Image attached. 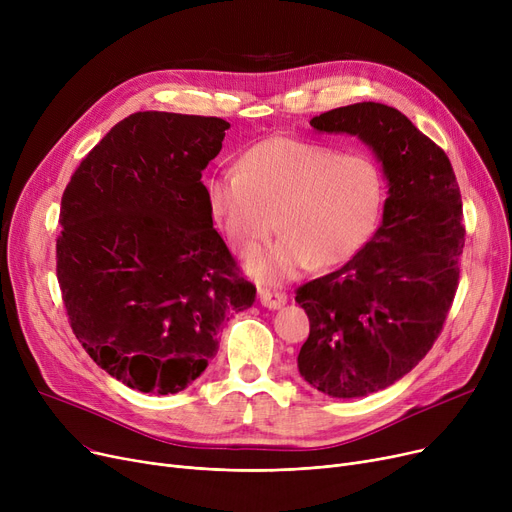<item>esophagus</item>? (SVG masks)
Wrapping results in <instances>:
<instances>
[{
    "label": "esophagus",
    "mask_w": 512,
    "mask_h": 512,
    "mask_svg": "<svg viewBox=\"0 0 512 512\" xmlns=\"http://www.w3.org/2000/svg\"><path fill=\"white\" fill-rule=\"evenodd\" d=\"M259 301L263 307L267 309H280L282 305H286L288 297L284 292L278 290H267V288H259Z\"/></svg>",
    "instance_id": "1"
}]
</instances>
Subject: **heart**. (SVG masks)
Instances as JSON below:
<instances>
[{"label": "heart", "mask_w": 512, "mask_h": 512, "mask_svg": "<svg viewBox=\"0 0 512 512\" xmlns=\"http://www.w3.org/2000/svg\"><path fill=\"white\" fill-rule=\"evenodd\" d=\"M205 201L240 257L255 255L274 228L282 232L249 263L257 282L278 284L311 265L346 263L365 247L378 222L382 176L367 155L272 137L242 153L236 172L211 176Z\"/></svg>", "instance_id": "obj_1"}]
</instances>
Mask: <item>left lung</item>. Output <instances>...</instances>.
<instances>
[{
  "label": "left lung",
  "instance_id": "8db88e82",
  "mask_svg": "<svg viewBox=\"0 0 512 512\" xmlns=\"http://www.w3.org/2000/svg\"><path fill=\"white\" fill-rule=\"evenodd\" d=\"M311 126L359 137L390 186L382 226L367 245L297 290L309 317L301 375L334 398H359L407 375L444 328L465 247L461 188L448 155L394 107L344 105Z\"/></svg>",
  "mask_w": 512,
  "mask_h": 512
}]
</instances>
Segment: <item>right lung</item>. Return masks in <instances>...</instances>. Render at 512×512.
Wrapping results in <instances>:
<instances>
[{
  "label": "right lung",
  "mask_w": 512,
  "mask_h": 512,
  "mask_svg": "<svg viewBox=\"0 0 512 512\" xmlns=\"http://www.w3.org/2000/svg\"><path fill=\"white\" fill-rule=\"evenodd\" d=\"M228 128L213 116L130 114L62 195L56 272L70 328L128 388L184 390L218 353L226 315L255 303L201 182Z\"/></svg>",
  "instance_id": "right-lung-1"
}]
</instances>
